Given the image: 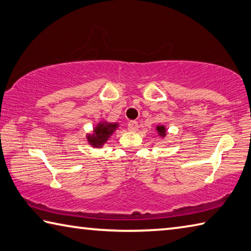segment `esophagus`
I'll list each match as a JSON object with an SVG mask.
<instances>
[{
	"mask_svg": "<svg viewBox=\"0 0 251 251\" xmlns=\"http://www.w3.org/2000/svg\"><path fill=\"white\" fill-rule=\"evenodd\" d=\"M127 127H128V130L130 131H136L138 129V123L135 122V121H131L128 123V125H127Z\"/></svg>",
	"mask_w": 251,
	"mask_h": 251,
	"instance_id": "obj_1",
	"label": "esophagus"
}]
</instances>
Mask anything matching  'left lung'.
Returning <instances> with one entry per match:
<instances>
[{
	"label": "left lung",
	"instance_id": "1",
	"mask_svg": "<svg viewBox=\"0 0 251 251\" xmlns=\"http://www.w3.org/2000/svg\"><path fill=\"white\" fill-rule=\"evenodd\" d=\"M156 133L158 134V136H160L161 138H165L167 136V127L165 125H157Z\"/></svg>",
	"mask_w": 251,
	"mask_h": 251
}]
</instances>
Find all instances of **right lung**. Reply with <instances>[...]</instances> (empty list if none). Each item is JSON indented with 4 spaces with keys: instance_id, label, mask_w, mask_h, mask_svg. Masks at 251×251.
Segmentation results:
<instances>
[{
    "instance_id": "add662e5",
    "label": "right lung",
    "mask_w": 251,
    "mask_h": 251,
    "mask_svg": "<svg viewBox=\"0 0 251 251\" xmlns=\"http://www.w3.org/2000/svg\"><path fill=\"white\" fill-rule=\"evenodd\" d=\"M118 126H120L118 123H110L107 121L99 122L93 127L92 133L86 134V140L93 148H102L115 133Z\"/></svg>"
}]
</instances>
